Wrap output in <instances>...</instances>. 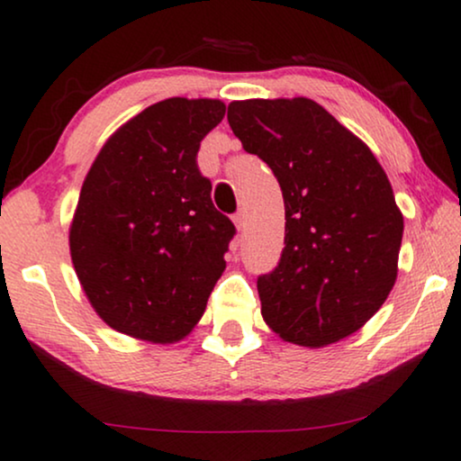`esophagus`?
<instances>
[{
    "label": "esophagus",
    "mask_w": 461,
    "mask_h": 461,
    "mask_svg": "<svg viewBox=\"0 0 461 461\" xmlns=\"http://www.w3.org/2000/svg\"><path fill=\"white\" fill-rule=\"evenodd\" d=\"M245 220H248V218H245V212H243V210H241V212H237L235 216H232V222H235L237 230H241V229H243V226H245Z\"/></svg>",
    "instance_id": "1"
}]
</instances>
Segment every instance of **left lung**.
I'll list each match as a JSON object with an SVG mask.
<instances>
[{
    "instance_id": "left-lung-1",
    "label": "left lung",
    "mask_w": 461,
    "mask_h": 461,
    "mask_svg": "<svg viewBox=\"0 0 461 461\" xmlns=\"http://www.w3.org/2000/svg\"><path fill=\"white\" fill-rule=\"evenodd\" d=\"M243 149L279 180L285 248L258 279L262 317L285 342L323 348L361 330L393 292L402 213L367 144L311 98L229 104Z\"/></svg>"
}]
</instances>
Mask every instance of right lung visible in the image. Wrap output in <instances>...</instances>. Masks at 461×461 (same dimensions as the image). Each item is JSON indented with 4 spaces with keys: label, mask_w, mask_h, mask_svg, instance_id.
<instances>
[{
    "label": "right lung",
    "mask_w": 461,
    "mask_h": 461,
    "mask_svg": "<svg viewBox=\"0 0 461 461\" xmlns=\"http://www.w3.org/2000/svg\"><path fill=\"white\" fill-rule=\"evenodd\" d=\"M224 113L216 98L150 104L104 142L86 176L68 249L92 308L119 333L174 344L203 317L235 235L197 167L201 140Z\"/></svg>",
    "instance_id": "1"
}]
</instances>
